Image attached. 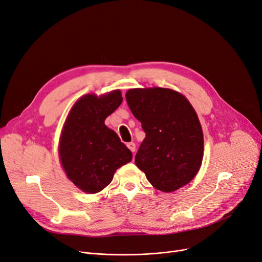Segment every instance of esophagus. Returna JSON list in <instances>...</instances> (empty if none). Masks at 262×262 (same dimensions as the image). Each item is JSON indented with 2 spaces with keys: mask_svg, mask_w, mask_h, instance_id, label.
Masks as SVG:
<instances>
[{
  "mask_svg": "<svg viewBox=\"0 0 262 262\" xmlns=\"http://www.w3.org/2000/svg\"><path fill=\"white\" fill-rule=\"evenodd\" d=\"M127 147L132 150V152H135V150H136V144L134 142H128Z\"/></svg>",
  "mask_w": 262,
  "mask_h": 262,
  "instance_id": "obj_1",
  "label": "esophagus"
}]
</instances>
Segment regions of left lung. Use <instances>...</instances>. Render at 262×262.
I'll list each match as a JSON object with an SVG mask.
<instances>
[{
	"mask_svg": "<svg viewBox=\"0 0 262 262\" xmlns=\"http://www.w3.org/2000/svg\"><path fill=\"white\" fill-rule=\"evenodd\" d=\"M126 101L145 133L136 166L162 192L193 180L203 160L204 138L196 113L184 95L166 88L130 89Z\"/></svg>",
	"mask_w": 262,
	"mask_h": 262,
	"instance_id": "obj_1",
	"label": "left lung"
}]
</instances>
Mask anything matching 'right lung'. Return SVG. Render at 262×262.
<instances>
[{
    "label": "right lung",
    "mask_w": 262,
    "mask_h": 262,
    "mask_svg": "<svg viewBox=\"0 0 262 262\" xmlns=\"http://www.w3.org/2000/svg\"><path fill=\"white\" fill-rule=\"evenodd\" d=\"M119 90L100 98L87 94L71 109L62 129L59 156L69 180L87 193L112 183L117 169L133 158L130 150L104 121L121 105Z\"/></svg>",
    "instance_id": "1"
}]
</instances>
